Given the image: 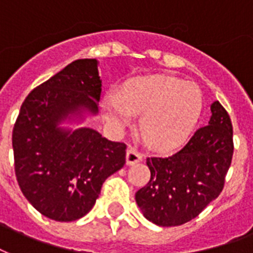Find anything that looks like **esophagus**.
<instances>
[{
    "mask_svg": "<svg viewBox=\"0 0 253 253\" xmlns=\"http://www.w3.org/2000/svg\"><path fill=\"white\" fill-rule=\"evenodd\" d=\"M125 159H126V164L133 165L137 164V163H140V161L142 160V155L141 153H138L137 151H134V149H128Z\"/></svg>",
    "mask_w": 253,
    "mask_h": 253,
    "instance_id": "obj_1",
    "label": "esophagus"
}]
</instances>
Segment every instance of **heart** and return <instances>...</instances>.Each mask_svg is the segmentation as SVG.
<instances>
[{"label":"heart","instance_id":"heart-1","mask_svg":"<svg viewBox=\"0 0 253 253\" xmlns=\"http://www.w3.org/2000/svg\"><path fill=\"white\" fill-rule=\"evenodd\" d=\"M199 86L173 76L151 75L126 80L102 98L105 120L115 128L140 115V133L148 145L169 151L183 144L200 117Z\"/></svg>","mask_w":253,"mask_h":253}]
</instances>
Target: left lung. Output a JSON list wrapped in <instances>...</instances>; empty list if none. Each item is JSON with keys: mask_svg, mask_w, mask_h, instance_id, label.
Returning a JSON list of instances; mask_svg holds the SVG:
<instances>
[{"mask_svg": "<svg viewBox=\"0 0 253 253\" xmlns=\"http://www.w3.org/2000/svg\"><path fill=\"white\" fill-rule=\"evenodd\" d=\"M208 125L173 155L147 159L149 183L136 192L144 217L160 227L195 219L223 191L233 155L232 123L219 101L211 105Z\"/></svg>", "mask_w": 253, "mask_h": 253, "instance_id": "obj_1", "label": "left lung"}]
</instances>
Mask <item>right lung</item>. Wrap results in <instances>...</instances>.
<instances>
[{"mask_svg":"<svg viewBox=\"0 0 253 253\" xmlns=\"http://www.w3.org/2000/svg\"><path fill=\"white\" fill-rule=\"evenodd\" d=\"M97 60L84 58L32 90L13 129L21 191L40 213L75 221L92 210L101 187L125 164V144L81 126L98 115Z\"/></svg>","mask_w":253,"mask_h":253,"instance_id":"right-lung-1","label":"right lung"}]
</instances>
